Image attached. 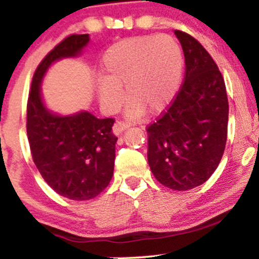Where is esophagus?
Returning <instances> with one entry per match:
<instances>
[{
  "mask_svg": "<svg viewBox=\"0 0 259 259\" xmlns=\"http://www.w3.org/2000/svg\"><path fill=\"white\" fill-rule=\"evenodd\" d=\"M127 127H129V124H126V122H122V121H116L114 124V126H113V133H114V135H120L121 134L122 132H125V130L127 129Z\"/></svg>",
  "mask_w": 259,
  "mask_h": 259,
  "instance_id": "esophagus-1",
  "label": "esophagus"
}]
</instances>
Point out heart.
I'll list each match as a JSON object with an SVG mask.
<instances>
[{
	"label": "heart",
	"instance_id": "heart-1",
	"mask_svg": "<svg viewBox=\"0 0 259 259\" xmlns=\"http://www.w3.org/2000/svg\"><path fill=\"white\" fill-rule=\"evenodd\" d=\"M184 69L179 44L170 36H137L116 42L101 60L103 79L96 85L100 105L114 113L124 94L129 100L126 117L140 119L145 113L165 110L176 98Z\"/></svg>",
	"mask_w": 259,
	"mask_h": 259
}]
</instances>
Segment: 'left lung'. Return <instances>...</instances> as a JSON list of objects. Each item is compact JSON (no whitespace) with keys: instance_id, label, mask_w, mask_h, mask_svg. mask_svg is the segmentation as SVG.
<instances>
[{"instance_id":"8db88e82","label":"left lung","mask_w":259,"mask_h":259,"mask_svg":"<svg viewBox=\"0 0 259 259\" xmlns=\"http://www.w3.org/2000/svg\"><path fill=\"white\" fill-rule=\"evenodd\" d=\"M185 59L184 83L163 116L148 127V163L159 183L189 190L221 163L228 130V98L218 66L194 37L174 31Z\"/></svg>"}]
</instances>
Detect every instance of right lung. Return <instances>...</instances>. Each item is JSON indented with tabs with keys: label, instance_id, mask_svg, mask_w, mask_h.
<instances>
[{
	"label": "right lung",
	"instance_id": "right-lung-1",
	"mask_svg": "<svg viewBox=\"0 0 259 259\" xmlns=\"http://www.w3.org/2000/svg\"><path fill=\"white\" fill-rule=\"evenodd\" d=\"M89 33L71 35L41 61L33 75L27 103V138L33 163L50 187L72 200L93 199L114 174V119H98L86 110L54 113L42 99L41 83L56 61L79 57Z\"/></svg>",
	"mask_w": 259,
	"mask_h": 259
}]
</instances>
